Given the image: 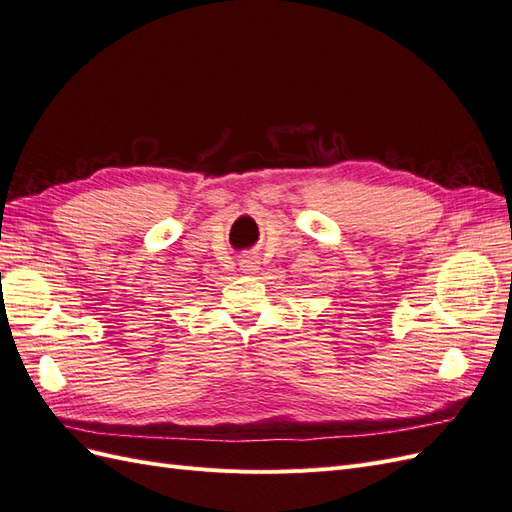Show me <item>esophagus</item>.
Masks as SVG:
<instances>
[{"instance_id":"esophagus-1","label":"esophagus","mask_w":512,"mask_h":512,"mask_svg":"<svg viewBox=\"0 0 512 512\" xmlns=\"http://www.w3.org/2000/svg\"><path fill=\"white\" fill-rule=\"evenodd\" d=\"M258 265H260V262H258V258L254 254H245L239 260V267H241L243 273H256Z\"/></svg>"}]
</instances>
